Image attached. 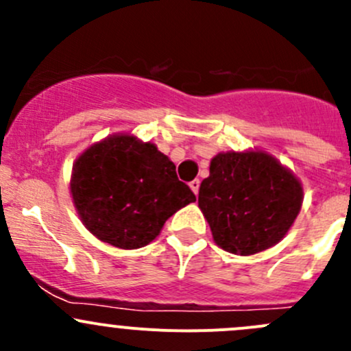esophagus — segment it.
Segmentation results:
<instances>
[{"instance_id": "esophagus-1", "label": "esophagus", "mask_w": 351, "mask_h": 351, "mask_svg": "<svg viewBox=\"0 0 351 351\" xmlns=\"http://www.w3.org/2000/svg\"><path fill=\"white\" fill-rule=\"evenodd\" d=\"M190 189H192V192L198 193V189H200V180H193V182H190Z\"/></svg>"}]
</instances>
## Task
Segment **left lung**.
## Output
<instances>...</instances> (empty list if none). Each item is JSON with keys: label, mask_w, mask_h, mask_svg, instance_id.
<instances>
[{"label": "left lung", "mask_w": 351, "mask_h": 351, "mask_svg": "<svg viewBox=\"0 0 351 351\" xmlns=\"http://www.w3.org/2000/svg\"><path fill=\"white\" fill-rule=\"evenodd\" d=\"M208 169L198 207L219 247L247 256L285 238L304 200L302 183L287 166L251 149L215 154Z\"/></svg>", "instance_id": "8db88e82"}]
</instances>
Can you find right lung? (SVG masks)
Returning a JSON list of instances; mask_svg holds the SVG:
<instances>
[{"label": "right lung", "mask_w": 351, "mask_h": 351, "mask_svg": "<svg viewBox=\"0 0 351 351\" xmlns=\"http://www.w3.org/2000/svg\"><path fill=\"white\" fill-rule=\"evenodd\" d=\"M69 186L84 228L120 250L154 241L165 222L195 200L168 156L130 134H112L84 149Z\"/></svg>", "instance_id": "add662e5"}]
</instances>
